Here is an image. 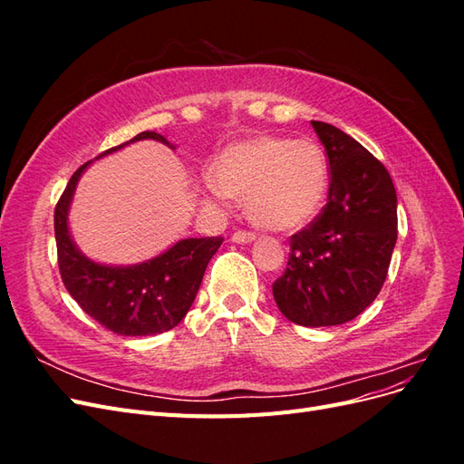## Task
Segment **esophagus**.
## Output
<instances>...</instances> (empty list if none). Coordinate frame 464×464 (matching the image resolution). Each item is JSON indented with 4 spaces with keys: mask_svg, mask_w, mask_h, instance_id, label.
Segmentation results:
<instances>
[{
    "mask_svg": "<svg viewBox=\"0 0 464 464\" xmlns=\"http://www.w3.org/2000/svg\"><path fill=\"white\" fill-rule=\"evenodd\" d=\"M232 242H236V244H251V242H256V234L237 230V232L232 234Z\"/></svg>",
    "mask_w": 464,
    "mask_h": 464,
    "instance_id": "esophagus-1",
    "label": "esophagus"
}]
</instances>
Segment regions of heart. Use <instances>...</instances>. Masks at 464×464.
<instances>
[{
  "instance_id": "obj_1",
  "label": "heart",
  "mask_w": 464,
  "mask_h": 464,
  "mask_svg": "<svg viewBox=\"0 0 464 464\" xmlns=\"http://www.w3.org/2000/svg\"><path fill=\"white\" fill-rule=\"evenodd\" d=\"M327 188V159L315 143L257 135L220 150L203 193L213 203L242 199L256 227L286 232L317 215Z\"/></svg>"
}]
</instances>
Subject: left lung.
Returning <instances> with one entry per match:
<instances>
[{"instance_id":"left-lung-1","label":"left lung","mask_w":464,"mask_h":464,"mask_svg":"<svg viewBox=\"0 0 464 464\" xmlns=\"http://www.w3.org/2000/svg\"><path fill=\"white\" fill-rule=\"evenodd\" d=\"M312 125L329 159L327 205L290 237L273 296L296 325L329 327L353 321L382 290L397 244V191L356 139L325 121Z\"/></svg>"}]
</instances>
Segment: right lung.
Wrapping results in <instances>:
<instances>
[{"mask_svg": "<svg viewBox=\"0 0 464 464\" xmlns=\"http://www.w3.org/2000/svg\"><path fill=\"white\" fill-rule=\"evenodd\" d=\"M143 139H154L176 149L160 133L143 131L128 143L108 149L101 157ZM91 162L77 168L53 210L55 246L63 285L81 310L111 333L147 336L170 331L189 312L207 265L220 247L222 237H186L168 247L164 254L137 265L114 266L91 261L75 246L67 224L77 181Z\"/></svg>", "mask_w": 464, "mask_h": 464, "instance_id": "1", "label": "right lung"}]
</instances>
